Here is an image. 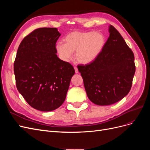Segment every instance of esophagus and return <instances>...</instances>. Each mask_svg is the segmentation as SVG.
<instances>
[{
  "instance_id": "esophagus-1",
  "label": "esophagus",
  "mask_w": 150,
  "mask_h": 150,
  "mask_svg": "<svg viewBox=\"0 0 150 150\" xmlns=\"http://www.w3.org/2000/svg\"><path fill=\"white\" fill-rule=\"evenodd\" d=\"M74 70H75V72H76V73H78V72H79L78 71V68H77V67H74Z\"/></svg>"
}]
</instances>
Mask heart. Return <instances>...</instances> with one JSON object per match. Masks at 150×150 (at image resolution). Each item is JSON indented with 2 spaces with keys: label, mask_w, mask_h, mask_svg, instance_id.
Returning a JSON list of instances; mask_svg holds the SVG:
<instances>
[{
  "label": "heart",
  "mask_w": 150,
  "mask_h": 150,
  "mask_svg": "<svg viewBox=\"0 0 150 150\" xmlns=\"http://www.w3.org/2000/svg\"><path fill=\"white\" fill-rule=\"evenodd\" d=\"M106 39L100 33L72 32L64 38V44L58 42L56 51L59 57L65 62H69L72 53L76 52V61L81 64H89L96 59L105 46Z\"/></svg>",
  "instance_id": "1"
}]
</instances>
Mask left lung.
<instances>
[{
    "label": "left lung",
    "mask_w": 150,
    "mask_h": 150,
    "mask_svg": "<svg viewBox=\"0 0 150 150\" xmlns=\"http://www.w3.org/2000/svg\"><path fill=\"white\" fill-rule=\"evenodd\" d=\"M110 36L93 62L78 65L89 100L99 106L120 101L128 94L135 73L134 56L120 33L110 26Z\"/></svg>",
    "instance_id": "obj_1"
}]
</instances>
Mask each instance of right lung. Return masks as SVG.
<instances>
[{
    "label": "right lung",
    "instance_id": "1",
    "mask_svg": "<svg viewBox=\"0 0 150 150\" xmlns=\"http://www.w3.org/2000/svg\"><path fill=\"white\" fill-rule=\"evenodd\" d=\"M60 35L57 28L34 30L22 40L13 64L18 91L31 107L41 111L62 105L75 73L73 66L56 54Z\"/></svg>",
    "mask_w": 150,
    "mask_h": 150
}]
</instances>
